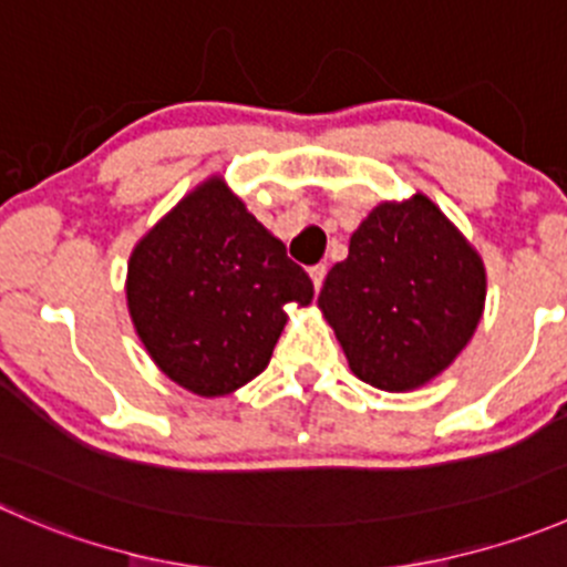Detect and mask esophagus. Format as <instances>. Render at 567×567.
<instances>
[{
  "instance_id": "34e87169",
  "label": "esophagus",
  "mask_w": 567,
  "mask_h": 567,
  "mask_svg": "<svg viewBox=\"0 0 567 567\" xmlns=\"http://www.w3.org/2000/svg\"><path fill=\"white\" fill-rule=\"evenodd\" d=\"M310 279H312V285H316V290H321V285H323V279H327V266H312L310 268Z\"/></svg>"
}]
</instances>
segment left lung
<instances>
[{
  "mask_svg": "<svg viewBox=\"0 0 567 567\" xmlns=\"http://www.w3.org/2000/svg\"><path fill=\"white\" fill-rule=\"evenodd\" d=\"M485 262L423 194L382 202L349 240L318 307L362 382L406 393L468 346L485 310Z\"/></svg>",
  "mask_w": 567,
  "mask_h": 567,
  "instance_id": "obj_1",
  "label": "left lung"
}]
</instances>
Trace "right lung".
<instances>
[{"instance_id":"right-lung-1","label":"right lung","mask_w":567,"mask_h":567,"mask_svg":"<svg viewBox=\"0 0 567 567\" xmlns=\"http://www.w3.org/2000/svg\"><path fill=\"white\" fill-rule=\"evenodd\" d=\"M290 301L310 305V277L221 177L166 213L126 266L137 338L172 382L205 399L266 371Z\"/></svg>"}]
</instances>
